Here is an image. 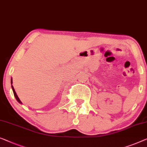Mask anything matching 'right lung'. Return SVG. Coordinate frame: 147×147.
<instances>
[{
	"label": "right lung",
	"instance_id": "obj_1",
	"mask_svg": "<svg viewBox=\"0 0 147 147\" xmlns=\"http://www.w3.org/2000/svg\"><path fill=\"white\" fill-rule=\"evenodd\" d=\"M12 84V79H11V84ZM12 91H13V93H14V96H15V98L16 99L17 101H18V102H19V103H22V102H21V101L20 100V99L18 98V95H17V94H16V93L15 90H14L13 86H12Z\"/></svg>",
	"mask_w": 147,
	"mask_h": 147
}]
</instances>
